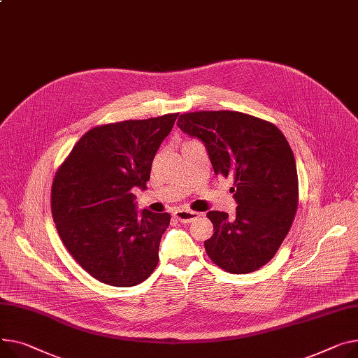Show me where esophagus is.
<instances>
[{"label": "esophagus", "mask_w": 358, "mask_h": 358, "mask_svg": "<svg viewBox=\"0 0 358 358\" xmlns=\"http://www.w3.org/2000/svg\"><path fill=\"white\" fill-rule=\"evenodd\" d=\"M174 217H176L177 220H180L181 223H192L193 220H196L197 217H200V213L192 211V210L178 208V210L174 211Z\"/></svg>", "instance_id": "1"}]
</instances>
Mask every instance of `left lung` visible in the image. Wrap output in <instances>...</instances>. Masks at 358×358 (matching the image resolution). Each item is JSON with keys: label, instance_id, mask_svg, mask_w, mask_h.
<instances>
[{"label": "left lung", "instance_id": "left-lung-1", "mask_svg": "<svg viewBox=\"0 0 358 358\" xmlns=\"http://www.w3.org/2000/svg\"><path fill=\"white\" fill-rule=\"evenodd\" d=\"M178 128L204 142L214 174L233 178L236 216L208 211V257L230 273L260 269L276 255L298 208V174L287 138L272 122L236 110L182 113Z\"/></svg>", "mask_w": 358, "mask_h": 358}]
</instances>
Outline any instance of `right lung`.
Wrapping results in <instances>:
<instances>
[{
  "instance_id": "right-lung-1",
  "label": "right lung",
  "mask_w": 358,
  "mask_h": 358,
  "mask_svg": "<svg viewBox=\"0 0 358 358\" xmlns=\"http://www.w3.org/2000/svg\"><path fill=\"white\" fill-rule=\"evenodd\" d=\"M178 113L89 129L59 166L52 214L60 239L94 279L135 287L157 268L169 213L135 210L134 187L147 188L152 159Z\"/></svg>"
}]
</instances>
